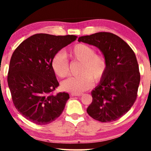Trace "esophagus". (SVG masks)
<instances>
[{
  "instance_id": "34e87169",
  "label": "esophagus",
  "mask_w": 151,
  "mask_h": 151,
  "mask_svg": "<svg viewBox=\"0 0 151 151\" xmlns=\"http://www.w3.org/2000/svg\"><path fill=\"white\" fill-rule=\"evenodd\" d=\"M81 95H82V93H71V96H80Z\"/></svg>"
}]
</instances>
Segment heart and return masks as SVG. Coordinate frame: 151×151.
<instances>
[{
  "instance_id": "1",
  "label": "heart",
  "mask_w": 151,
  "mask_h": 151,
  "mask_svg": "<svg viewBox=\"0 0 151 151\" xmlns=\"http://www.w3.org/2000/svg\"><path fill=\"white\" fill-rule=\"evenodd\" d=\"M69 56L81 62L78 73L62 82V88L66 91L80 93L89 89L95 82L100 81L106 73L108 59L103 54L96 53L93 47L84 43H78L70 50ZM51 66L53 72L60 78H65L69 73V62L63 54H58L52 58Z\"/></svg>"
}]
</instances>
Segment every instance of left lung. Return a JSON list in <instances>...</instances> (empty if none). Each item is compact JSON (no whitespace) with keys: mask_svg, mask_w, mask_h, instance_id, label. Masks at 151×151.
<instances>
[{"mask_svg":"<svg viewBox=\"0 0 151 151\" xmlns=\"http://www.w3.org/2000/svg\"><path fill=\"white\" fill-rule=\"evenodd\" d=\"M78 41L97 47L109 62L106 73L91 91L92 102L86 111L100 122L116 121L129 111L138 96L141 74L136 55L125 41L111 32L81 36Z\"/></svg>","mask_w":151,"mask_h":151,"instance_id":"obj_1","label":"left lung"}]
</instances>
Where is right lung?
I'll return each instance as SVG.
<instances>
[{"mask_svg": "<svg viewBox=\"0 0 151 151\" xmlns=\"http://www.w3.org/2000/svg\"><path fill=\"white\" fill-rule=\"evenodd\" d=\"M77 37L35 34L13 52L8 70V86L15 107L31 122L46 125L63 111L70 96L65 92L53 94L59 83L51 62L58 51Z\"/></svg>", "mask_w": 151, "mask_h": 151, "instance_id": "add662e5", "label": "right lung"}]
</instances>
